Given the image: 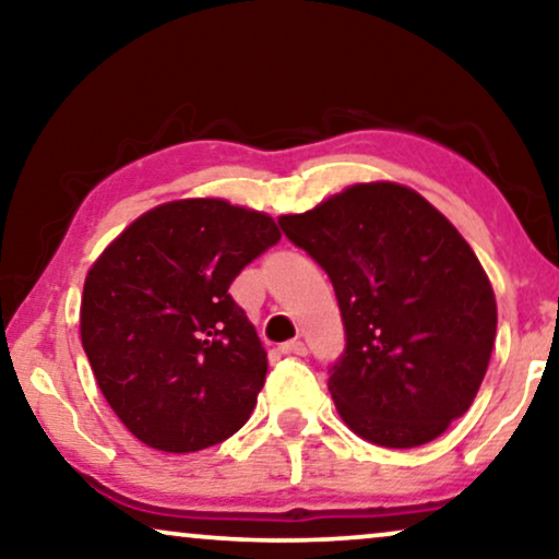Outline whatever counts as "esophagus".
<instances>
[{
	"label": "esophagus",
	"mask_w": 559,
	"mask_h": 559,
	"mask_svg": "<svg viewBox=\"0 0 559 559\" xmlns=\"http://www.w3.org/2000/svg\"><path fill=\"white\" fill-rule=\"evenodd\" d=\"M280 350H282V354H285V356H308V346H305L302 341H287V343H282Z\"/></svg>",
	"instance_id": "34e87169"
}]
</instances>
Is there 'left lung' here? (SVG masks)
Instances as JSON below:
<instances>
[{
	"instance_id": "8db88e82",
	"label": "left lung",
	"mask_w": 559,
	"mask_h": 559,
	"mask_svg": "<svg viewBox=\"0 0 559 559\" xmlns=\"http://www.w3.org/2000/svg\"><path fill=\"white\" fill-rule=\"evenodd\" d=\"M280 226L338 297L346 348L328 389L343 423L415 448L463 417L491 358L496 297L457 228L396 182L346 188Z\"/></svg>"
}]
</instances>
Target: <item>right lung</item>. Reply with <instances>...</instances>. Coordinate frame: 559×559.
<instances>
[{"label":"right lung","instance_id":"obj_1","mask_svg":"<svg viewBox=\"0 0 559 559\" xmlns=\"http://www.w3.org/2000/svg\"><path fill=\"white\" fill-rule=\"evenodd\" d=\"M277 241L264 213L190 198L144 213L88 270L83 350L109 407L144 445L193 453L249 419L266 354L228 287Z\"/></svg>","mask_w":559,"mask_h":559}]
</instances>
